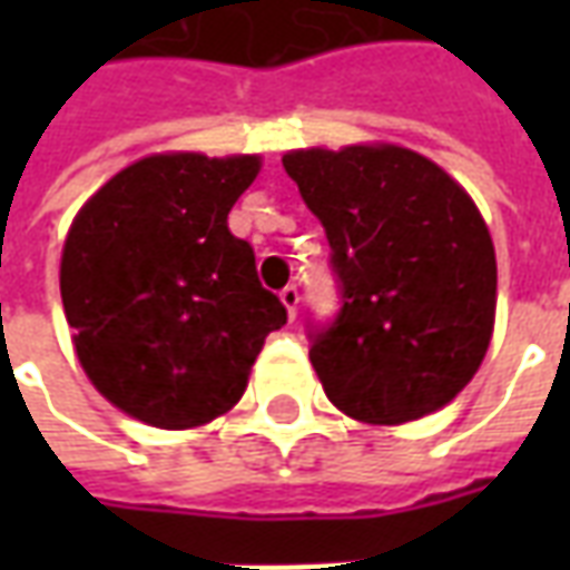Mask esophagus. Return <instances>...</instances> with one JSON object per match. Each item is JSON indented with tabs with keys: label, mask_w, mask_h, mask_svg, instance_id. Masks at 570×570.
I'll return each instance as SVG.
<instances>
[{
	"label": "esophagus",
	"mask_w": 570,
	"mask_h": 570,
	"mask_svg": "<svg viewBox=\"0 0 570 570\" xmlns=\"http://www.w3.org/2000/svg\"><path fill=\"white\" fill-rule=\"evenodd\" d=\"M281 302H284L286 314H289V321H296V308H298V289L293 284L284 286L281 289Z\"/></svg>",
	"instance_id": "obj_1"
}]
</instances>
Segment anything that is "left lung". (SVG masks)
<instances>
[{
	"instance_id": "1",
	"label": "left lung",
	"mask_w": 570,
	"mask_h": 570,
	"mask_svg": "<svg viewBox=\"0 0 570 570\" xmlns=\"http://www.w3.org/2000/svg\"><path fill=\"white\" fill-rule=\"evenodd\" d=\"M284 170L333 249L342 308L308 333L333 406L403 424L452 403L489 351L498 302L494 244L473 198L403 146L296 149Z\"/></svg>"
}]
</instances>
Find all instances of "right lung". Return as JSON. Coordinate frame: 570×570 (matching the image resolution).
I'll use <instances>...</instances> for the list:
<instances>
[{
    "instance_id": "add662e5",
    "label": "right lung",
    "mask_w": 570,
    "mask_h": 570,
    "mask_svg": "<svg viewBox=\"0 0 570 570\" xmlns=\"http://www.w3.org/2000/svg\"><path fill=\"white\" fill-rule=\"evenodd\" d=\"M256 155H149L72 219L60 296L81 370L151 428L219 419L244 396L265 335L286 323L259 284L228 210L259 174Z\"/></svg>"
}]
</instances>
